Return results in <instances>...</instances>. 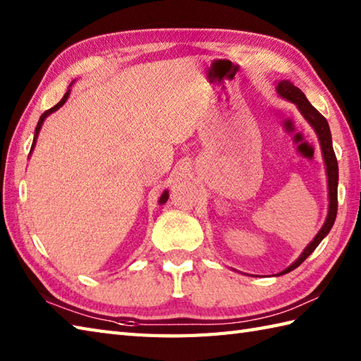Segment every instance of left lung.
I'll list each match as a JSON object with an SVG mask.
<instances>
[{
    "label": "left lung",
    "instance_id": "left-lung-1",
    "mask_svg": "<svg viewBox=\"0 0 361 361\" xmlns=\"http://www.w3.org/2000/svg\"><path fill=\"white\" fill-rule=\"evenodd\" d=\"M276 91H278V94L282 99H286V101L295 104L299 113L304 116V119L309 122L313 130H315L319 145H321V152H323V159H324L326 173H327V189H329V211H327V217H326L324 225L321 226L318 234L313 237V240L304 248L301 256H299L290 267H287L286 270L278 273V276H281V274L290 273L291 270H295V268L301 265L304 260L307 259L313 251H315V248L321 243V240H323L324 237L329 234V231L332 229V226L335 224V219H336V208H338V198H336V194H338V163H336V157L334 152L331 128H329V124L323 114H321L315 109V106H313L307 101V97H305L302 91L298 87H295L290 80L278 82V85H276Z\"/></svg>",
    "mask_w": 361,
    "mask_h": 361
}]
</instances>
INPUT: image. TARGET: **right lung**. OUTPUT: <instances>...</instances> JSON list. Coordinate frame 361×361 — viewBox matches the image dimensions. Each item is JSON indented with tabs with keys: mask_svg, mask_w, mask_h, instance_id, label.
<instances>
[{
	"mask_svg": "<svg viewBox=\"0 0 361 361\" xmlns=\"http://www.w3.org/2000/svg\"><path fill=\"white\" fill-rule=\"evenodd\" d=\"M73 83L74 82H71V85H70V88H68V91L65 93V96L62 97V101H60L57 105H54L52 109H49V110H46L42 116H40V119H38V124H37V127H35V133H34V141H32V147H30V153H32V150H34V147H35V142H37V137H38V133H40V130H42V126H43V122H44V119L49 116L51 113H54V111H57L60 106H62L66 101H68V97H70V93H71V87H73ZM167 198H169V190H164L163 194H161V197H159V200H158V204H164L166 202H167Z\"/></svg>",
	"mask_w": 361,
	"mask_h": 361,
	"instance_id": "add662e5",
	"label": "right lung"
}]
</instances>
